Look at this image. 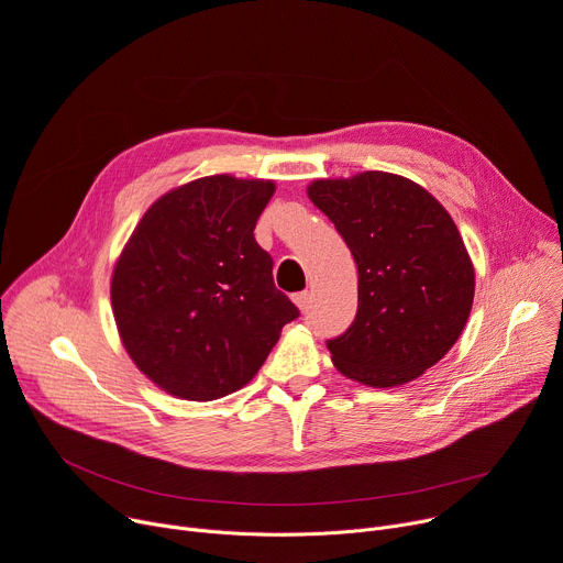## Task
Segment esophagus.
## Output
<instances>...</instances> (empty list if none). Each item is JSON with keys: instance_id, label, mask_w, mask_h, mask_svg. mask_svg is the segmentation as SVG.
<instances>
[{"instance_id": "1", "label": "esophagus", "mask_w": 563, "mask_h": 563, "mask_svg": "<svg viewBox=\"0 0 563 563\" xmlns=\"http://www.w3.org/2000/svg\"><path fill=\"white\" fill-rule=\"evenodd\" d=\"M292 301H295V307H297L299 311H307L309 305H311V292H309V290H301V292L292 295Z\"/></svg>"}]
</instances>
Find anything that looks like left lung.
I'll use <instances>...</instances> for the list:
<instances>
[{
	"label": "left lung",
	"mask_w": 563,
	"mask_h": 563,
	"mask_svg": "<svg viewBox=\"0 0 563 563\" xmlns=\"http://www.w3.org/2000/svg\"><path fill=\"white\" fill-rule=\"evenodd\" d=\"M358 266V313L327 342L340 374L397 387L440 363L457 342L475 292V271L442 202L385 170L322 178L307 189Z\"/></svg>",
	"instance_id": "obj_1"
}]
</instances>
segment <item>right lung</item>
<instances>
[{"label": "right lung", "instance_id": "right-lung-1", "mask_svg": "<svg viewBox=\"0 0 563 563\" xmlns=\"http://www.w3.org/2000/svg\"><path fill=\"white\" fill-rule=\"evenodd\" d=\"M273 180L228 173L159 196L112 268L123 350L159 390L213 401L247 385L299 311L254 241Z\"/></svg>", "mask_w": 563, "mask_h": 563}]
</instances>
